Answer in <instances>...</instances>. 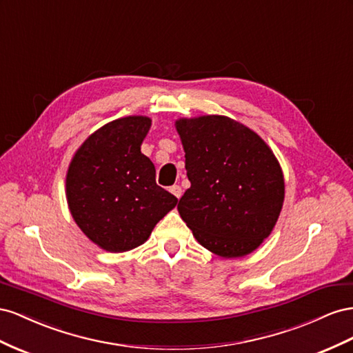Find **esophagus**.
Instances as JSON below:
<instances>
[{"mask_svg":"<svg viewBox=\"0 0 353 353\" xmlns=\"http://www.w3.org/2000/svg\"><path fill=\"white\" fill-rule=\"evenodd\" d=\"M170 192L173 194L177 199H180V196H182V194H183V190H182V188H180L179 185H174V186L170 188Z\"/></svg>","mask_w":353,"mask_h":353,"instance_id":"obj_1","label":"esophagus"}]
</instances>
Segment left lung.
<instances>
[{"label": "left lung", "instance_id": "8db88e82", "mask_svg": "<svg viewBox=\"0 0 353 353\" xmlns=\"http://www.w3.org/2000/svg\"><path fill=\"white\" fill-rule=\"evenodd\" d=\"M190 188L177 210L216 256L244 257L272 234L285 196L274 150L254 130L225 115L177 118Z\"/></svg>", "mask_w": 353, "mask_h": 353}]
</instances>
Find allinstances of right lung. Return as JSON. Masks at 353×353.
<instances>
[{"label":"right lung","mask_w":353,"mask_h":353,"mask_svg":"<svg viewBox=\"0 0 353 353\" xmlns=\"http://www.w3.org/2000/svg\"><path fill=\"white\" fill-rule=\"evenodd\" d=\"M152 119L130 115L97 128L66 171V201L77 226L109 253L145 244L177 198L155 182V165L142 154Z\"/></svg>","instance_id":"obj_1"}]
</instances>
